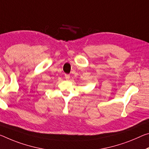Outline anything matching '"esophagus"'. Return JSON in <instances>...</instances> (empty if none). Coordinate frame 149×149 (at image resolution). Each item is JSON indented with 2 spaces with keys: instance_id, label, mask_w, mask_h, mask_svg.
I'll return each instance as SVG.
<instances>
[{
  "instance_id": "esophagus-1",
  "label": "esophagus",
  "mask_w": 149,
  "mask_h": 149,
  "mask_svg": "<svg viewBox=\"0 0 149 149\" xmlns=\"http://www.w3.org/2000/svg\"><path fill=\"white\" fill-rule=\"evenodd\" d=\"M70 77V75L69 74H65V78L66 79H69Z\"/></svg>"
}]
</instances>
